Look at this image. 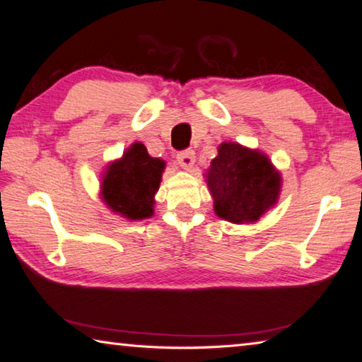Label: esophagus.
<instances>
[{
	"label": "esophagus",
	"instance_id": "obj_1",
	"mask_svg": "<svg viewBox=\"0 0 362 362\" xmlns=\"http://www.w3.org/2000/svg\"><path fill=\"white\" fill-rule=\"evenodd\" d=\"M194 160L196 156L193 150H182V152L177 153V163H179L183 169L193 168Z\"/></svg>",
	"mask_w": 362,
	"mask_h": 362
}]
</instances>
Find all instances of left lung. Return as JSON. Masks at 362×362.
Masks as SVG:
<instances>
[{"mask_svg":"<svg viewBox=\"0 0 362 362\" xmlns=\"http://www.w3.org/2000/svg\"><path fill=\"white\" fill-rule=\"evenodd\" d=\"M220 218L244 225L277 204L281 175L259 150L235 142H223L206 174Z\"/></svg>","mask_w":362,"mask_h":362,"instance_id":"1","label":"left lung"}]
</instances>
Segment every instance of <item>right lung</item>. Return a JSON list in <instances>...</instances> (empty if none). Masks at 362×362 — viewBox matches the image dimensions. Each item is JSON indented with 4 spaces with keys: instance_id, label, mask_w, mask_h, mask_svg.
I'll use <instances>...</instances> for the list:
<instances>
[{
    "instance_id": "right-lung-1",
    "label": "right lung",
    "mask_w": 362,
    "mask_h": 362,
    "mask_svg": "<svg viewBox=\"0 0 362 362\" xmlns=\"http://www.w3.org/2000/svg\"><path fill=\"white\" fill-rule=\"evenodd\" d=\"M166 163L150 156L141 142H134L120 160L106 168L101 182V198L112 212L128 220H144L153 215Z\"/></svg>"
}]
</instances>
